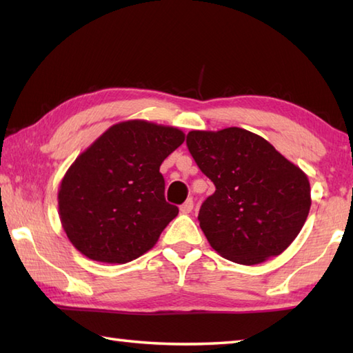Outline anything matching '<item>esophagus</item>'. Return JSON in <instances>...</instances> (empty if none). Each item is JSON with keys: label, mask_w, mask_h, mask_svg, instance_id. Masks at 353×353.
I'll use <instances>...</instances> for the list:
<instances>
[{"label": "esophagus", "mask_w": 353, "mask_h": 353, "mask_svg": "<svg viewBox=\"0 0 353 353\" xmlns=\"http://www.w3.org/2000/svg\"><path fill=\"white\" fill-rule=\"evenodd\" d=\"M192 208H194V201L191 200V199H188L185 201V203L181 206V212L182 214H190L191 211H192Z\"/></svg>", "instance_id": "esophagus-1"}]
</instances>
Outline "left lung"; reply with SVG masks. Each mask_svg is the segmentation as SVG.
<instances>
[{
  "label": "left lung",
  "instance_id": "obj_1",
  "mask_svg": "<svg viewBox=\"0 0 353 353\" xmlns=\"http://www.w3.org/2000/svg\"><path fill=\"white\" fill-rule=\"evenodd\" d=\"M186 145L215 185L199 221L216 253L256 265L294 241L311 208L308 176L296 163L239 127L191 130Z\"/></svg>",
  "mask_w": 353,
  "mask_h": 353
}]
</instances>
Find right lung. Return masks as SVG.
Returning a JSON list of instances; mask_svg holds the SVG:
<instances>
[{
  "instance_id": "add662e5",
  "label": "right lung",
  "mask_w": 353,
  "mask_h": 353,
  "mask_svg": "<svg viewBox=\"0 0 353 353\" xmlns=\"http://www.w3.org/2000/svg\"><path fill=\"white\" fill-rule=\"evenodd\" d=\"M183 141L177 127L127 119L77 156L59 186L57 203L65 234L81 254L125 264L153 249L179 214L165 201L159 168Z\"/></svg>"
}]
</instances>
